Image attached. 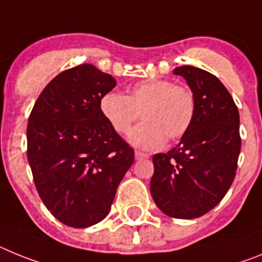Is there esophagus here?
<instances>
[{"instance_id": "obj_1", "label": "esophagus", "mask_w": 262, "mask_h": 262, "mask_svg": "<svg viewBox=\"0 0 262 262\" xmlns=\"http://www.w3.org/2000/svg\"><path fill=\"white\" fill-rule=\"evenodd\" d=\"M134 156H136V159H145V158H149V154L146 153H142V151H136L134 153Z\"/></svg>"}]
</instances>
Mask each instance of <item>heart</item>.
<instances>
[{
  "mask_svg": "<svg viewBox=\"0 0 262 262\" xmlns=\"http://www.w3.org/2000/svg\"><path fill=\"white\" fill-rule=\"evenodd\" d=\"M99 109L118 134L129 133L141 113L144 122L129 134V142L140 149L154 150L165 145L166 137L175 141L187 133L195 116V97L188 88L154 79L130 85L126 96L104 93Z\"/></svg>",
  "mask_w": 262,
  "mask_h": 262,
  "instance_id": "heart-1",
  "label": "heart"
}]
</instances>
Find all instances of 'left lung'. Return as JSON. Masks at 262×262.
Masks as SVG:
<instances>
[{"label": "left lung", "instance_id": "obj_1", "mask_svg": "<svg viewBox=\"0 0 262 262\" xmlns=\"http://www.w3.org/2000/svg\"><path fill=\"white\" fill-rule=\"evenodd\" d=\"M195 97V116L181 142L153 157L150 192L175 219H195L220 203L231 187L241 149L240 116L222 81L192 66L174 70Z\"/></svg>", "mask_w": 262, "mask_h": 262}]
</instances>
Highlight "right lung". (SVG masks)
I'll list each match as a JSON object with an SVG mask.
<instances>
[{"label":"right lung","mask_w":262,"mask_h":262,"mask_svg":"<svg viewBox=\"0 0 262 262\" xmlns=\"http://www.w3.org/2000/svg\"><path fill=\"white\" fill-rule=\"evenodd\" d=\"M116 80L92 64L55 76L27 124V159L47 210L74 228L97 224L134 162V151L100 113L99 100Z\"/></svg>","instance_id":"1"}]
</instances>
